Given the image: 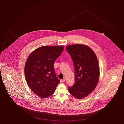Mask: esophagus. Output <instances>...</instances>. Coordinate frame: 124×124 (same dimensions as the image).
<instances>
[{"mask_svg":"<svg viewBox=\"0 0 124 124\" xmlns=\"http://www.w3.org/2000/svg\"><path fill=\"white\" fill-rule=\"evenodd\" d=\"M65 81V79L64 78L60 80V82H61V83H63V82H64Z\"/></svg>","mask_w":124,"mask_h":124,"instance_id":"esophagus-1","label":"esophagus"}]
</instances>
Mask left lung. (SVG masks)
I'll return each mask as SVG.
<instances>
[{
  "mask_svg": "<svg viewBox=\"0 0 124 124\" xmlns=\"http://www.w3.org/2000/svg\"><path fill=\"white\" fill-rule=\"evenodd\" d=\"M66 49L71 55L75 70V83L72 86H68L69 92L75 98L82 99L91 93L98 84V60L93 51L83 44L68 45Z\"/></svg>",
  "mask_w": 124,
  "mask_h": 124,
  "instance_id": "1",
  "label": "left lung"
}]
</instances>
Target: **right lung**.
Wrapping results in <instances>:
<instances>
[{
	"label": "right lung",
	"instance_id": "1",
	"mask_svg": "<svg viewBox=\"0 0 124 124\" xmlns=\"http://www.w3.org/2000/svg\"><path fill=\"white\" fill-rule=\"evenodd\" d=\"M63 49L62 46L40 47L31 53L27 60L24 68L27 83L41 98L52 95L60 83L53 64Z\"/></svg>",
	"mask_w": 124,
	"mask_h": 124
}]
</instances>
